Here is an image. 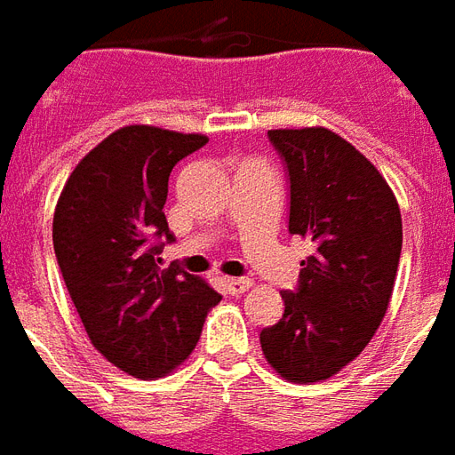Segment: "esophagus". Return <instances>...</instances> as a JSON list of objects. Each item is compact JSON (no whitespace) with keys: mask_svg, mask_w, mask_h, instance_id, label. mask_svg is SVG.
<instances>
[{"mask_svg":"<svg viewBox=\"0 0 455 455\" xmlns=\"http://www.w3.org/2000/svg\"><path fill=\"white\" fill-rule=\"evenodd\" d=\"M250 286H252L250 279H233V276H228V279H225V289H228V294H233V296L244 294Z\"/></svg>","mask_w":455,"mask_h":455,"instance_id":"esophagus-1","label":"esophagus"}]
</instances>
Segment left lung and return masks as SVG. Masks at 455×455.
<instances>
[{"mask_svg": "<svg viewBox=\"0 0 455 455\" xmlns=\"http://www.w3.org/2000/svg\"><path fill=\"white\" fill-rule=\"evenodd\" d=\"M291 181L289 233L314 244L299 294L259 333L279 377L321 382L353 363L387 314L402 254V212L385 176L325 127L269 130Z\"/></svg>", "mask_w": 455, "mask_h": 455, "instance_id": "left-lung-1", "label": "left lung"}]
</instances>
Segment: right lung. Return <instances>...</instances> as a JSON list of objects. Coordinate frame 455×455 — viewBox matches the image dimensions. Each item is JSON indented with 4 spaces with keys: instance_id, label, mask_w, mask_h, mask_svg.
Instances as JSON below:
<instances>
[{
    "instance_id": "add662e5",
    "label": "right lung",
    "mask_w": 455,
    "mask_h": 455,
    "mask_svg": "<svg viewBox=\"0 0 455 455\" xmlns=\"http://www.w3.org/2000/svg\"><path fill=\"white\" fill-rule=\"evenodd\" d=\"M205 134L127 124L90 149L58 196L53 250L90 343L140 379L183 365L220 294L205 279L161 269L171 169Z\"/></svg>"
}]
</instances>
